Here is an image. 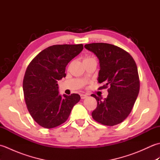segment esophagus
Masks as SVG:
<instances>
[{
	"label": "esophagus",
	"mask_w": 160,
	"mask_h": 160,
	"mask_svg": "<svg viewBox=\"0 0 160 160\" xmlns=\"http://www.w3.org/2000/svg\"><path fill=\"white\" fill-rule=\"evenodd\" d=\"M80 97L82 99H85L86 98H87V95L86 94H80Z\"/></svg>",
	"instance_id": "1"
}]
</instances>
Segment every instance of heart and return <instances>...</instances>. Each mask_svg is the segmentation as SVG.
<instances>
[{
	"mask_svg": "<svg viewBox=\"0 0 160 160\" xmlns=\"http://www.w3.org/2000/svg\"><path fill=\"white\" fill-rule=\"evenodd\" d=\"M86 59H89V58H86L84 59V60H86Z\"/></svg>",
	"mask_w": 160,
	"mask_h": 160,
	"instance_id": "b5f03b06",
	"label": "heart"
}]
</instances>
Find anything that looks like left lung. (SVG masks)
Masks as SVG:
<instances>
[{
	"mask_svg": "<svg viewBox=\"0 0 160 160\" xmlns=\"http://www.w3.org/2000/svg\"><path fill=\"white\" fill-rule=\"evenodd\" d=\"M84 47L99 59L100 69L98 80L103 84L99 89L109 87L107 98L104 100L91 95L98 103L91 115L102 124H120L130 114L140 91L136 63L128 52L111 44L91 43Z\"/></svg>",
	"mask_w": 160,
	"mask_h": 160,
	"instance_id": "8db88e82",
	"label": "left lung"
}]
</instances>
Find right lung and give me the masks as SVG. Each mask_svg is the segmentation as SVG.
Returning a JSON list of instances; mask_svg holds the SVG:
<instances>
[{
    "mask_svg": "<svg viewBox=\"0 0 160 160\" xmlns=\"http://www.w3.org/2000/svg\"><path fill=\"white\" fill-rule=\"evenodd\" d=\"M82 49V44L50 46L27 68L22 83L24 98L30 115L41 127L52 128L64 123L80 101L76 93L60 95L58 81L66 76L68 63Z\"/></svg>",
    "mask_w": 160,
    "mask_h": 160,
    "instance_id": "1",
    "label": "right lung"
}]
</instances>
